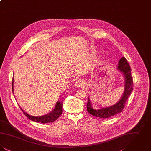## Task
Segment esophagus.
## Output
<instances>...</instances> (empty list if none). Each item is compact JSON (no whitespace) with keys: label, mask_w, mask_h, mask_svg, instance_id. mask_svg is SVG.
Here are the masks:
<instances>
[{"label":"esophagus","mask_w":151,"mask_h":151,"mask_svg":"<svg viewBox=\"0 0 151 151\" xmlns=\"http://www.w3.org/2000/svg\"><path fill=\"white\" fill-rule=\"evenodd\" d=\"M75 86L76 88H84L85 86V83L81 80L78 79L75 83Z\"/></svg>","instance_id":"1"}]
</instances>
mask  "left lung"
I'll list each match as a JSON object with an SVG mask.
<instances>
[{"label":"left lung","instance_id":"1","mask_svg":"<svg viewBox=\"0 0 151 151\" xmlns=\"http://www.w3.org/2000/svg\"><path fill=\"white\" fill-rule=\"evenodd\" d=\"M117 70L123 74L124 84V91L121 98L116 104L112 106L101 108L100 109H95L93 108L89 97L88 96V102L86 105L87 110L89 113L96 117L101 118H108L113 115L121 113L124 108L126 102L127 100L129 95L132 91L133 80L131 76V67L129 65L126 59L124 57L121 58L118 62Z\"/></svg>","mask_w":151,"mask_h":151}]
</instances>
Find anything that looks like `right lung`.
<instances>
[{
	"instance_id": "obj_1",
	"label": "right lung",
	"mask_w": 151,
	"mask_h": 151,
	"mask_svg": "<svg viewBox=\"0 0 151 151\" xmlns=\"http://www.w3.org/2000/svg\"><path fill=\"white\" fill-rule=\"evenodd\" d=\"M14 79L13 78L12 81V89L13 93L14 92ZM63 103V102H60V101H58L54 109L51 111L50 113H49L47 115L40 116H35L29 115V114L25 113L22 109V108L20 106V105H19V107L22 109V111L24 113V114L31 121H33L36 122L41 123H50V122L55 121L60 116L62 113Z\"/></svg>"
}]
</instances>
